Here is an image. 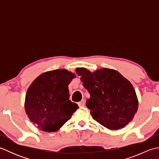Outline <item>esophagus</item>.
Wrapping results in <instances>:
<instances>
[{"instance_id":"obj_1","label":"esophagus","mask_w":159,"mask_h":159,"mask_svg":"<svg viewBox=\"0 0 159 159\" xmlns=\"http://www.w3.org/2000/svg\"><path fill=\"white\" fill-rule=\"evenodd\" d=\"M78 104H79V106L80 107H85V100H83L80 101V102H79V103H78Z\"/></svg>"}]
</instances>
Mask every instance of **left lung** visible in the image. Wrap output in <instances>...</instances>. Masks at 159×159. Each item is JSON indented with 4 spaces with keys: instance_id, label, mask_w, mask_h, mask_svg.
Listing matches in <instances>:
<instances>
[{
    "instance_id": "left-lung-1",
    "label": "left lung",
    "mask_w": 159,
    "mask_h": 159,
    "mask_svg": "<svg viewBox=\"0 0 159 159\" xmlns=\"http://www.w3.org/2000/svg\"><path fill=\"white\" fill-rule=\"evenodd\" d=\"M76 72L90 94L86 106L93 120L111 130L121 129L133 120L137 98L133 85L120 73L108 68L92 73L83 67Z\"/></svg>"
}]
</instances>
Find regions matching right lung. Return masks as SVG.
<instances>
[{
    "label": "right lung",
    "mask_w": 159,
    "mask_h": 159,
    "mask_svg": "<svg viewBox=\"0 0 159 159\" xmlns=\"http://www.w3.org/2000/svg\"><path fill=\"white\" fill-rule=\"evenodd\" d=\"M74 77L66 70H55L41 74L30 85L25 98L26 113L41 130L59 129L79 109L70 100L68 85Z\"/></svg>",
    "instance_id": "right-lung-1"
}]
</instances>
